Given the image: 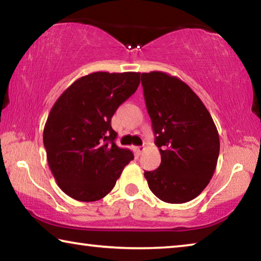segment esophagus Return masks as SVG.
<instances>
[{
	"label": "esophagus",
	"mask_w": 261,
	"mask_h": 261,
	"mask_svg": "<svg viewBox=\"0 0 261 261\" xmlns=\"http://www.w3.org/2000/svg\"><path fill=\"white\" fill-rule=\"evenodd\" d=\"M135 149H136V152H137V154H138V155H140V154L144 152V149H145V148H144L143 146H137V147H136Z\"/></svg>",
	"instance_id": "esophagus-1"
}]
</instances>
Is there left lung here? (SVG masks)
Wrapping results in <instances>:
<instances>
[{
    "mask_svg": "<svg viewBox=\"0 0 261 261\" xmlns=\"http://www.w3.org/2000/svg\"><path fill=\"white\" fill-rule=\"evenodd\" d=\"M141 85L161 154L160 167L144 174L148 188L162 201L188 202L208 185L218 163L220 139L213 118L178 78L141 73Z\"/></svg>",
    "mask_w": 261,
    "mask_h": 261,
    "instance_id": "left-lung-1",
    "label": "left lung"
}]
</instances>
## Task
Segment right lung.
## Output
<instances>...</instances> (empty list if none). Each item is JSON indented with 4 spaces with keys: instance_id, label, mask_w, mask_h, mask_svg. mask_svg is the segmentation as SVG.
<instances>
[{
    "instance_id": "right-lung-1",
    "label": "right lung",
    "mask_w": 261,
    "mask_h": 261,
    "mask_svg": "<svg viewBox=\"0 0 261 261\" xmlns=\"http://www.w3.org/2000/svg\"><path fill=\"white\" fill-rule=\"evenodd\" d=\"M139 83V72H93L77 79L53 106L43 145L51 174L69 197L101 199L134 160L130 149L115 144L112 117Z\"/></svg>"
}]
</instances>
